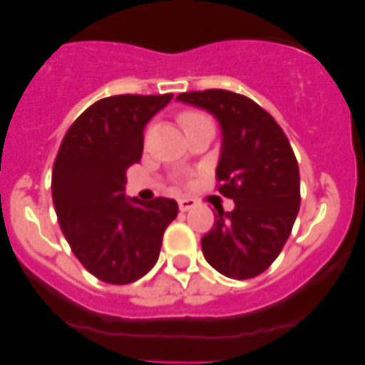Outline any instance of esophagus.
Masks as SVG:
<instances>
[{
  "instance_id": "34e87169",
  "label": "esophagus",
  "mask_w": 365,
  "mask_h": 365,
  "mask_svg": "<svg viewBox=\"0 0 365 365\" xmlns=\"http://www.w3.org/2000/svg\"><path fill=\"white\" fill-rule=\"evenodd\" d=\"M178 206L180 212H189V210H192L194 206H196V201L189 200V197H183V200L178 201Z\"/></svg>"
}]
</instances>
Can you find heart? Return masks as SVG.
Instances as JSON below:
<instances>
[{
  "label": "heart",
  "instance_id": "1",
  "mask_svg": "<svg viewBox=\"0 0 365 365\" xmlns=\"http://www.w3.org/2000/svg\"><path fill=\"white\" fill-rule=\"evenodd\" d=\"M201 118H206V116H203V114H200V113L187 111V113H183L182 116H180V121H182L183 127H189V125L196 123V121L201 120Z\"/></svg>",
  "mask_w": 365,
  "mask_h": 365
}]
</instances>
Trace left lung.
Returning a JSON list of instances; mask_svg holds the SVG:
<instances>
[{
    "instance_id": "obj_1",
    "label": "left lung",
    "mask_w": 365,
    "mask_h": 365,
    "mask_svg": "<svg viewBox=\"0 0 365 365\" xmlns=\"http://www.w3.org/2000/svg\"><path fill=\"white\" fill-rule=\"evenodd\" d=\"M176 101L219 121V192L235 203L231 212L217 210L213 227L201 238L205 259L226 277H256L282 251L300 206L292 145L277 121L244 95L206 90Z\"/></svg>"
}]
</instances>
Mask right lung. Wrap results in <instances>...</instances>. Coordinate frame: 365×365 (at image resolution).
<instances>
[{
	"label": "right lung",
	"mask_w": 365,
	"mask_h": 365,
	"mask_svg": "<svg viewBox=\"0 0 365 365\" xmlns=\"http://www.w3.org/2000/svg\"><path fill=\"white\" fill-rule=\"evenodd\" d=\"M171 98L114 95L95 102L68 128L54 160L51 189L61 231L83 267L109 284L148 274L178 215L175 200L125 196V171L141 159L146 123Z\"/></svg>",
	"instance_id": "obj_1"
}]
</instances>
